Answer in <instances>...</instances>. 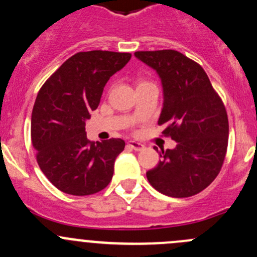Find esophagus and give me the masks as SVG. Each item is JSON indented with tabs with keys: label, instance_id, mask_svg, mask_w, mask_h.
Masks as SVG:
<instances>
[{
	"label": "esophagus",
	"instance_id": "1",
	"mask_svg": "<svg viewBox=\"0 0 257 257\" xmlns=\"http://www.w3.org/2000/svg\"><path fill=\"white\" fill-rule=\"evenodd\" d=\"M128 144H129V147H131L132 149L136 150V152H142V150L145 148L142 143H138V142H134V141H131Z\"/></svg>",
	"mask_w": 257,
	"mask_h": 257
}]
</instances>
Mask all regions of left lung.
Returning <instances> with one entry per match:
<instances>
[{
    "label": "left lung",
    "instance_id": "obj_1",
    "mask_svg": "<svg viewBox=\"0 0 257 257\" xmlns=\"http://www.w3.org/2000/svg\"><path fill=\"white\" fill-rule=\"evenodd\" d=\"M134 54L162 79L164 103L158 124L165 126L164 137L178 143L174 149L159 152L160 162L147 172L148 180L172 198L195 195L214 181L224 164L229 141L224 103L203 67L180 52Z\"/></svg>",
    "mask_w": 257,
    "mask_h": 257
}]
</instances>
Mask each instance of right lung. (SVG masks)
<instances>
[{
	"mask_svg": "<svg viewBox=\"0 0 257 257\" xmlns=\"http://www.w3.org/2000/svg\"><path fill=\"white\" fill-rule=\"evenodd\" d=\"M131 53L78 52L38 92L31 118L36 158L47 179L66 194L92 195L110 183L123 139L90 142L85 120L97 109L105 83L129 62Z\"/></svg>",
	"mask_w": 257,
	"mask_h": 257,
	"instance_id": "1",
	"label": "right lung"
}]
</instances>
